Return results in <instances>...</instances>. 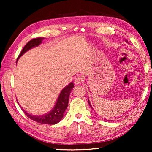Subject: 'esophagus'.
<instances>
[{
	"label": "esophagus",
	"instance_id": "34e87169",
	"mask_svg": "<svg viewBox=\"0 0 152 152\" xmlns=\"http://www.w3.org/2000/svg\"><path fill=\"white\" fill-rule=\"evenodd\" d=\"M84 81V77L82 75H78L77 76L75 79V84H79L80 83H82Z\"/></svg>",
	"mask_w": 152,
	"mask_h": 152
}]
</instances>
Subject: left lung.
Here are the masks:
<instances>
[{"instance_id":"obj_1","label":"left lung","mask_w":152,"mask_h":152,"mask_svg":"<svg viewBox=\"0 0 152 152\" xmlns=\"http://www.w3.org/2000/svg\"><path fill=\"white\" fill-rule=\"evenodd\" d=\"M126 42L127 43L128 41H126ZM88 104H89V105H90V107H91V109H93V107H92V106H91V103H90V101H89V99H88ZM108 121H109V120H108Z\"/></svg>"}]
</instances>
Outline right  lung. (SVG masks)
<instances>
[{
	"mask_svg": "<svg viewBox=\"0 0 152 152\" xmlns=\"http://www.w3.org/2000/svg\"><path fill=\"white\" fill-rule=\"evenodd\" d=\"M45 38H43V37H38V38L33 39L31 41H29V42L25 45L23 48L22 51L20 52V55H18V57L17 61L18 58L21 57L25 53H26L27 51L29 50H30L31 48H32L37 47L39 45H40L41 42H42V41ZM73 88H74L73 82L70 83L68 86H66L65 88L61 91V93H60L55 107L52 109V110H50V111H49L48 113L46 114H44V115H31V114L28 113V112L25 111L23 109H22V107L20 108H21L25 114H26L28 118H30V119H32L35 122H39V123H41V124H55L61 121V119L64 117V113L65 112V111L68 107V99H69L70 94ZM17 103L19 104V103L18 102V101H17Z\"/></svg>",
	"mask_w": 152,
	"mask_h": 152,
	"instance_id": "obj_1",
	"label": "right lung"
}]
</instances>
